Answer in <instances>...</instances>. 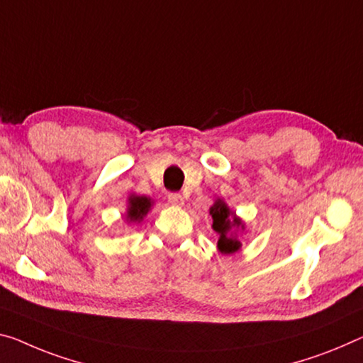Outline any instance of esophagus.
<instances>
[{
  "label": "esophagus",
  "instance_id": "34e87169",
  "mask_svg": "<svg viewBox=\"0 0 363 363\" xmlns=\"http://www.w3.org/2000/svg\"><path fill=\"white\" fill-rule=\"evenodd\" d=\"M169 203H172L174 206H182L185 203V199L180 193H169Z\"/></svg>",
  "mask_w": 363,
  "mask_h": 363
}]
</instances>
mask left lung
<instances>
[{"label": "left lung", "mask_w": 363, "mask_h": 363, "mask_svg": "<svg viewBox=\"0 0 363 363\" xmlns=\"http://www.w3.org/2000/svg\"><path fill=\"white\" fill-rule=\"evenodd\" d=\"M209 214L213 216V228L219 235L217 240V248L222 255L237 253L242 248V243L238 240V230H243L245 224L242 219H238L233 211L228 209V206L222 199H216V203L211 206Z\"/></svg>", "instance_id": "obj_1"}]
</instances>
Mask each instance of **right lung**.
<instances>
[{"instance_id":"obj_1","label":"right lung","mask_w":363,"mask_h":363,"mask_svg":"<svg viewBox=\"0 0 363 363\" xmlns=\"http://www.w3.org/2000/svg\"><path fill=\"white\" fill-rule=\"evenodd\" d=\"M150 199L146 196H136V194H131L130 199H128V211L126 217L130 222H141L143 217L149 213Z\"/></svg>"}]
</instances>
